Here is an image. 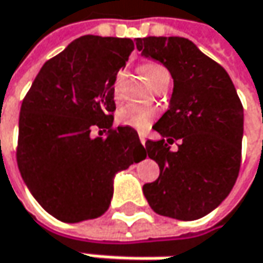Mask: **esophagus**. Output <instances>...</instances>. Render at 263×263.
<instances>
[{
	"label": "esophagus",
	"instance_id": "esophagus-1",
	"mask_svg": "<svg viewBox=\"0 0 263 263\" xmlns=\"http://www.w3.org/2000/svg\"><path fill=\"white\" fill-rule=\"evenodd\" d=\"M138 137H140L141 144L145 147V141H147V135H145V132H138Z\"/></svg>",
	"mask_w": 263,
	"mask_h": 263
}]
</instances>
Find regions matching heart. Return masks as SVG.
Returning a JSON list of instances; mask_svg holds the SVG:
<instances>
[{
    "label": "heart",
    "mask_w": 263,
    "mask_h": 263,
    "mask_svg": "<svg viewBox=\"0 0 263 263\" xmlns=\"http://www.w3.org/2000/svg\"><path fill=\"white\" fill-rule=\"evenodd\" d=\"M141 69H142V72L147 77V80L151 83V86L161 76L168 74L167 69L164 68L163 65L157 64V62H147V64H144L141 67ZM123 76H125V71L121 69V71L116 72V76L114 78L112 90H114L115 99H119V96H121V86H122ZM154 118H156V109L140 106V104H126L118 112V116H116L118 122L121 123L122 126H128V128H132V129H137V131L148 129L149 125L154 121Z\"/></svg>",
    "instance_id": "obj_1"
}]
</instances>
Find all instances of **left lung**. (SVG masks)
I'll return each instance as SVG.
<instances>
[{
  "label": "left lung",
  "mask_w": 263,
  "mask_h": 263,
  "mask_svg": "<svg viewBox=\"0 0 263 263\" xmlns=\"http://www.w3.org/2000/svg\"><path fill=\"white\" fill-rule=\"evenodd\" d=\"M144 57L173 77L170 107L153 126L163 137L145 149L160 167L142 192L160 215L191 221L211 213L239 176L243 106L227 71L185 37H138ZM179 140L176 153L170 144Z\"/></svg>",
  "instance_id": "1"
}]
</instances>
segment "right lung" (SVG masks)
<instances>
[{
  "mask_svg": "<svg viewBox=\"0 0 263 263\" xmlns=\"http://www.w3.org/2000/svg\"><path fill=\"white\" fill-rule=\"evenodd\" d=\"M132 50L126 37L81 36L45 62L24 96L18 170L34 199L59 221L106 213L115 173L147 157L135 129L114 126L112 83ZM96 129L105 137L93 139Z\"/></svg>",
  "mask_w": 263,
  "mask_h": 263,
  "instance_id": "right-lung-1",
  "label": "right lung"
}]
</instances>
